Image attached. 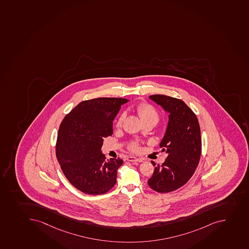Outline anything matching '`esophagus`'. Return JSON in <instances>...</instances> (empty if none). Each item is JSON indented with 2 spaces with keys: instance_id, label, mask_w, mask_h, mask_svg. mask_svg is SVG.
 Returning a JSON list of instances; mask_svg holds the SVG:
<instances>
[{
  "instance_id": "obj_1",
  "label": "esophagus",
  "mask_w": 249,
  "mask_h": 249,
  "mask_svg": "<svg viewBox=\"0 0 249 249\" xmlns=\"http://www.w3.org/2000/svg\"><path fill=\"white\" fill-rule=\"evenodd\" d=\"M127 160L128 161H132V162H142L143 161V159L142 158H137L136 157H132V156H128V158H127Z\"/></svg>"
}]
</instances>
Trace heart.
<instances>
[{
    "label": "heart",
    "mask_w": 249,
    "mask_h": 249,
    "mask_svg": "<svg viewBox=\"0 0 249 249\" xmlns=\"http://www.w3.org/2000/svg\"><path fill=\"white\" fill-rule=\"evenodd\" d=\"M137 112L143 123L154 122V123L157 124L159 121V114L156 111L155 108L152 107L151 105H147V104H142V105H138L137 107ZM124 118V115H121L119 117L117 122H116V126H118V127L121 126L123 123ZM130 149L133 151H138L139 145L136 142H133L130 144Z\"/></svg>",
    "instance_id": "heart-1"
}]
</instances>
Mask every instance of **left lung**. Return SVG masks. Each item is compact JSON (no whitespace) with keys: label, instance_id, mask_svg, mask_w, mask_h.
<instances>
[{"label":"left lung","instance_id":"obj_1","mask_svg":"<svg viewBox=\"0 0 249 249\" xmlns=\"http://www.w3.org/2000/svg\"><path fill=\"white\" fill-rule=\"evenodd\" d=\"M149 100L168 114L167 127L160 148L168 154L162 165L155 166L149 179L150 188L168 193L180 188L190 180L199 162L202 141L197 116L181 100L164 95H153Z\"/></svg>","mask_w":249,"mask_h":249}]
</instances>
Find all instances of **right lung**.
Returning a JSON list of instances; mask_svg holds the SVG:
<instances>
[{
  "label": "right lung",
  "mask_w": 249,
  "mask_h": 249,
  "mask_svg": "<svg viewBox=\"0 0 249 249\" xmlns=\"http://www.w3.org/2000/svg\"><path fill=\"white\" fill-rule=\"evenodd\" d=\"M128 102L123 98H97L79 103L65 116L58 129L56 156L61 169L75 188L102 195L115 186L121 158L105 160V137L113 133L112 121Z\"/></svg>",
  "instance_id": "obj_1"
}]
</instances>
